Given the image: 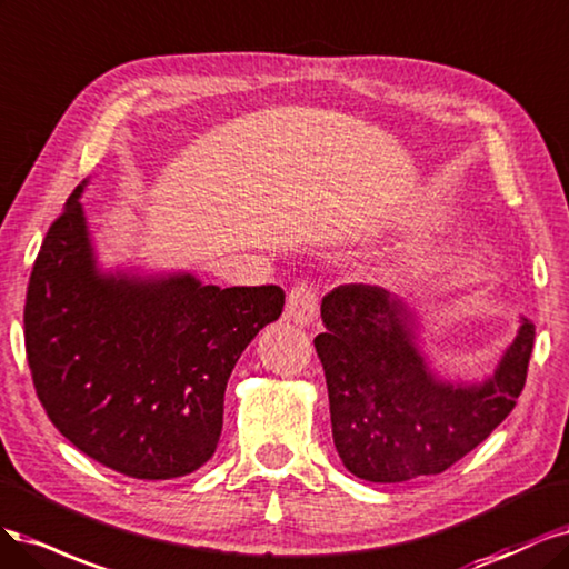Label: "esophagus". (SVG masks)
<instances>
[{
  "instance_id": "obj_1",
  "label": "esophagus",
  "mask_w": 569,
  "mask_h": 569,
  "mask_svg": "<svg viewBox=\"0 0 569 569\" xmlns=\"http://www.w3.org/2000/svg\"><path fill=\"white\" fill-rule=\"evenodd\" d=\"M286 315L290 321H296L300 326L311 323L317 315V290L311 283L302 281L298 286H292L288 292V305H286Z\"/></svg>"
}]
</instances>
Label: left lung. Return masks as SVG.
<instances>
[{
	"label": "left lung",
	"mask_w": 569,
	"mask_h": 569,
	"mask_svg": "<svg viewBox=\"0 0 569 569\" xmlns=\"http://www.w3.org/2000/svg\"><path fill=\"white\" fill-rule=\"evenodd\" d=\"M321 359L333 442L345 468L369 482L439 475L516 409L535 347V323L478 385L437 380L416 345L413 311L380 286L347 283L321 302Z\"/></svg>",
	"instance_id": "1"
}]
</instances>
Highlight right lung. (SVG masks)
Returning a JSON list of instances; mask_svg holds the SVG:
<instances>
[{
    "mask_svg": "<svg viewBox=\"0 0 569 569\" xmlns=\"http://www.w3.org/2000/svg\"><path fill=\"white\" fill-rule=\"evenodd\" d=\"M70 193L34 260L26 355L34 392L72 447L137 480L208 463L233 366L283 311L279 286H203L191 273H101Z\"/></svg>",
    "mask_w": 569,
    "mask_h": 569,
    "instance_id": "obj_1",
    "label": "right lung"
}]
</instances>
